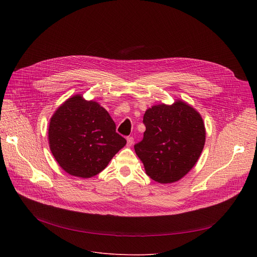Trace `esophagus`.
<instances>
[{
	"label": "esophagus",
	"instance_id": "34e87169",
	"mask_svg": "<svg viewBox=\"0 0 257 257\" xmlns=\"http://www.w3.org/2000/svg\"><path fill=\"white\" fill-rule=\"evenodd\" d=\"M133 138H131V137H129V138H127V147H131L132 145H133Z\"/></svg>",
	"mask_w": 257,
	"mask_h": 257
}]
</instances>
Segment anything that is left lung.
Here are the masks:
<instances>
[{"label": "left lung", "mask_w": 257, "mask_h": 257, "mask_svg": "<svg viewBox=\"0 0 257 257\" xmlns=\"http://www.w3.org/2000/svg\"><path fill=\"white\" fill-rule=\"evenodd\" d=\"M143 121L144 139L134 150L146 174L159 183L177 182L195 167L203 150V118L193 106L176 100L148 108Z\"/></svg>", "instance_id": "8db88e82"}]
</instances>
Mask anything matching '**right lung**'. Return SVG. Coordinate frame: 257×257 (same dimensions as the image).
<instances>
[{
	"label": "right lung",
	"instance_id": "add662e5",
	"mask_svg": "<svg viewBox=\"0 0 257 257\" xmlns=\"http://www.w3.org/2000/svg\"><path fill=\"white\" fill-rule=\"evenodd\" d=\"M48 139L59 167L72 176L91 178L125 147L109 113L98 102L75 94L53 113Z\"/></svg>",
	"mask_w": 257,
	"mask_h": 257
}]
</instances>
